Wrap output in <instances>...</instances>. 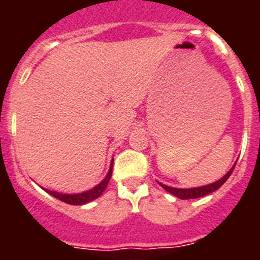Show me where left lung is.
I'll return each mask as SVG.
<instances>
[{
	"mask_svg": "<svg viewBox=\"0 0 260 260\" xmlns=\"http://www.w3.org/2000/svg\"><path fill=\"white\" fill-rule=\"evenodd\" d=\"M234 167H236V164H234L233 167L231 168V171L225 174V176H222L219 181H216V182H213V183H210V185L199 186V187H190V189H178V187H172V186H167V185H164V183H161V182H158V183H160V186H161L162 189L167 190V191L171 192V194H173L174 197H177L178 199L202 198V197H204V195H208V194H211V192L216 191L217 189H220V187H221V186L225 183V181L229 178V176H231L232 172H233Z\"/></svg>",
	"mask_w": 260,
	"mask_h": 260,
	"instance_id": "left-lung-1",
	"label": "left lung"
}]
</instances>
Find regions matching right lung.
I'll use <instances>...</instances> for the list:
<instances>
[{
	"instance_id": "add662e5",
	"label": "right lung",
	"mask_w": 260,
	"mask_h": 260,
	"mask_svg": "<svg viewBox=\"0 0 260 260\" xmlns=\"http://www.w3.org/2000/svg\"><path fill=\"white\" fill-rule=\"evenodd\" d=\"M112 169H113V160L110 162L109 171H108L107 176L104 177V180L99 183V185H96L95 187H92V189L87 190V191L78 192V194H62V192L53 191V190L49 189L44 190L48 194H50L52 197H54V198L59 199V201L65 202V203L73 204V206H82V204H86L89 203V202L95 201L96 198H99V197L104 192V190L107 189L108 183H109L110 177H112Z\"/></svg>"
}]
</instances>
